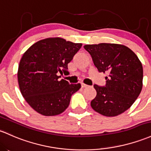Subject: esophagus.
I'll use <instances>...</instances> for the list:
<instances>
[{
    "instance_id": "obj_1",
    "label": "esophagus",
    "mask_w": 151,
    "mask_h": 151,
    "mask_svg": "<svg viewBox=\"0 0 151 151\" xmlns=\"http://www.w3.org/2000/svg\"><path fill=\"white\" fill-rule=\"evenodd\" d=\"M89 87V86L87 85V84L82 83V88H84V87Z\"/></svg>"
}]
</instances>
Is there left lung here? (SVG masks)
Masks as SVG:
<instances>
[{"mask_svg": "<svg viewBox=\"0 0 151 151\" xmlns=\"http://www.w3.org/2000/svg\"><path fill=\"white\" fill-rule=\"evenodd\" d=\"M84 48L99 72L108 73L105 87L94 85L97 95L91 101V107L107 117L120 115L131 107L142 90L141 62L131 49L122 44L101 43Z\"/></svg>", "mask_w": 151, "mask_h": 151, "instance_id": "obj_1", "label": "left lung"}]
</instances>
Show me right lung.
Here are the masks:
<instances>
[{"mask_svg":"<svg viewBox=\"0 0 151 151\" xmlns=\"http://www.w3.org/2000/svg\"><path fill=\"white\" fill-rule=\"evenodd\" d=\"M59 37L42 39L23 54L18 69L20 91L25 100L36 112L44 116L62 113L71 97L81 84L58 80L60 73H68L67 65L82 47Z\"/></svg>","mask_w":151,"mask_h":151,"instance_id":"obj_1","label":"right lung"}]
</instances>
